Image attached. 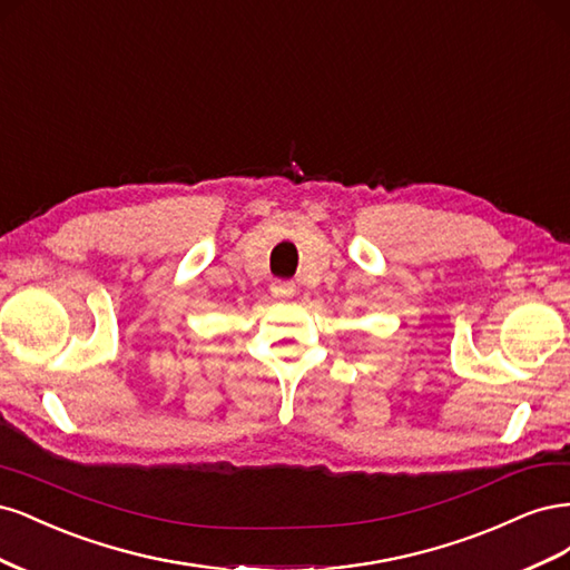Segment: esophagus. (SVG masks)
Wrapping results in <instances>:
<instances>
[{
    "label": "esophagus",
    "instance_id": "esophagus-1",
    "mask_svg": "<svg viewBox=\"0 0 570 570\" xmlns=\"http://www.w3.org/2000/svg\"><path fill=\"white\" fill-rule=\"evenodd\" d=\"M271 295H273L275 299H287V297H292V295H295V283L275 281V283L271 285Z\"/></svg>",
    "mask_w": 570,
    "mask_h": 570
}]
</instances>
